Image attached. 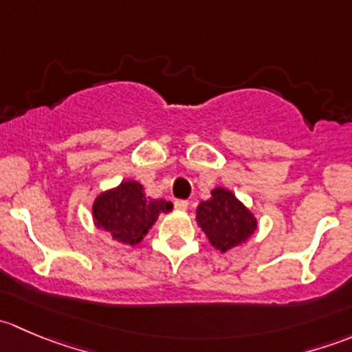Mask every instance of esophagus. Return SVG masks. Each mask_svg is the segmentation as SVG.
Wrapping results in <instances>:
<instances>
[{"label":"esophagus","instance_id":"1","mask_svg":"<svg viewBox=\"0 0 352 352\" xmlns=\"http://www.w3.org/2000/svg\"><path fill=\"white\" fill-rule=\"evenodd\" d=\"M173 204H175V208L179 209V211H186L187 206H189V202L184 201V199H177V201L173 202Z\"/></svg>","mask_w":352,"mask_h":352}]
</instances>
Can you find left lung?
I'll return each instance as SVG.
<instances>
[{"mask_svg":"<svg viewBox=\"0 0 352 352\" xmlns=\"http://www.w3.org/2000/svg\"><path fill=\"white\" fill-rule=\"evenodd\" d=\"M196 212L197 225L219 252L245 243L257 228L255 216L225 187L212 189L211 197L202 201Z\"/></svg>","mask_w":352,"mask_h":352,"instance_id":"obj_1","label":"left lung"}]
</instances>
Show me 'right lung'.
<instances>
[{"label":"right lung","instance_id":"obj_1","mask_svg":"<svg viewBox=\"0 0 352 352\" xmlns=\"http://www.w3.org/2000/svg\"><path fill=\"white\" fill-rule=\"evenodd\" d=\"M172 208V202L165 199L146 196L136 180H126L95 199L91 212L97 228L109 232L117 242L136 245L155 225L160 212H168Z\"/></svg>","mask_w":352,"mask_h":352}]
</instances>
